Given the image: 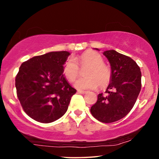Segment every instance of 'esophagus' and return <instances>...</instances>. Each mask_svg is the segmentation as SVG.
<instances>
[{
	"instance_id": "esophagus-1",
	"label": "esophagus",
	"mask_w": 159,
	"mask_h": 159,
	"mask_svg": "<svg viewBox=\"0 0 159 159\" xmlns=\"http://www.w3.org/2000/svg\"><path fill=\"white\" fill-rule=\"evenodd\" d=\"M86 91H83V90H78V93L79 94H86Z\"/></svg>"
}]
</instances>
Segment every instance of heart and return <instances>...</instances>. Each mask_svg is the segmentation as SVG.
I'll use <instances>...</instances> for the list:
<instances>
[{
    "label": "heart",
    "instance_id": "b5f03b06",
    "mask_svg": "<svg viewBox=\"0 0 159 159\" xmlns=\"http://www.w3.org/2000/svg\"><path fill=\"white\" fill-rule=\"evenodd\" d=\"M78 62L81 67L87 68L84 70L85 77L81 78L75 83L78 89H95L98 87L103 89L109 84L111 79L110 68L103 64L102 56L94 51H86L78 57L67 59L64 65L63 73L68 81L73 82L79 74Z\"/></svg>",
    "mask_w": 159,
    "mask_h": 159
}]
</instances>
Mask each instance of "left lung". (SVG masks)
<instances>
[{"label": "left lung", "instance_id": "8db88e82", "mask_svg": "<svg viewBox=\"0 0 159 159\" xmlns=\"http://www.w3.org/2000/svg\"><path fill=\"white\" fill-rule=\"evenodd\" d=\"M103 53L111 65V79L106 94H98L90 111L100 122L109 123L123 118L134 107L141 90L142 73L131 58L114 50Z\"/></svg>", "mask_w": 159, "mask_h": 159}]
</instances>
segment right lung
<instances>
[{"label": "right lung", "instance_id": "add662e5", "mask_svg": "<svg viewBox=\"0 0 159 159\" xmlns=\"http://www.w3.org/2000/svg\"><path fill=\"white\" fill-rule=\"evenodd\" d=\"M70 53L50 52L23 62L15 79L24 111L36 121L49 123L67 111L76 89L68 83L63 67Z\"/></svg>", "mask_w": 159, "mask_h": 159}]
</instances>
